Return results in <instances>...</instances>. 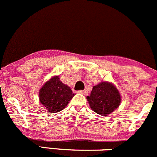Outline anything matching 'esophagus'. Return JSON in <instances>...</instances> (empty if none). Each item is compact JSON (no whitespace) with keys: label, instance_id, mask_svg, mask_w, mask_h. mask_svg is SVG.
I'll list each match as a JSON object with an SVG mask.
<instances>
[{"label":"esophagus","instance_id":"34e87169","mask_svg":"<svg viewBox=\"0 0 157 157\" xmlns=\"http://www.w3.org/2000/svg\"><path fill=\"white\" fill-rule=\"evenodd\" d=\"M78 93L83 94V95H86L87 91L86 90H80V91H78Z\"/></svg>","mask_w":157,"mask_h":157}]
</instances>
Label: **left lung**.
Instances as JSON below:
<instances>
[{"label":"left lung","instance_id":"obj_1","mask_svg":"<svg viewBox=\"0 0 157 157\" xmlns=\"http://www.w3.org/2000/svg\"><path fill=\"white\" fill-rule=\"evenodd\" d=\"M87 101L93 111L100 115H108L119 106L121 98L118 89L109 82H101L92 88Z\"/></svg>","mask_w":157,"mask_h":157}]
</instances>
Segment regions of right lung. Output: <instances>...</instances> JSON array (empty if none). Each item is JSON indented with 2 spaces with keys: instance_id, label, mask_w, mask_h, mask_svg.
Here are the masks:
<instances>
[{
  "instance_id": "1",
  "label": "right lung",
  "mask_w": 157,
  "mask_h": 157,
  "mask_svg": "<svg viewBox=\"0 0 157 157\" xmlns=\"http://www.w3.org/2000/svg\"><path fill=\"white\" fill-rule=\"evenodd\" d=\"M40 103L50 113L63 110L75 96L69 86L54 76L43 85L39 92Z\"/></svg>"
}]
</instances>
